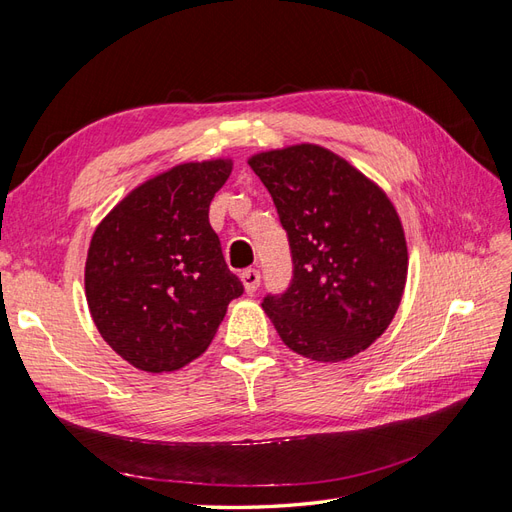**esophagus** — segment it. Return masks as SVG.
Wrapping results in <instances>:
<instances>
[{"mask_svg": "<svg viewBox=\"0 0 512 512\" xmlns=\"http://www.w3.org/2000/svg\"><path fill=\"white\" fill-rule=\"evenodd\" d=\"M241 280H243L247 294H254L260 288V273L256 269H245L241 273Z\"/></svg>", "mask_w": 512, "mask_h": 512, "instance_id": "1", "label": "esophagus"}]
</instances>
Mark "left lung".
Instances as JSON below:
<instances>
[{"label": "left lung", "mask_w": 512, "mask_h": 512, "mask_svg": "<svg viewBox=\"0 0 512 512\" xmlns=\"http://www.w3.org/2000/svg\"><path fill=\"white\" fill-rule=\"evenodd\" d=\"M288 235L292 280L262 309L307 359L359 354L389 327L408 275V247L386 194L333 151L294 145L250 158Z\"/></svg>", "instance_id": "8db88e82"}]
</instances>
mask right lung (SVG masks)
I'll return each mask as SVG.
<instances>
[{"instance_id":"obj_1","label":"right lung","mask_w":512,"mask_h":512,"mask_svg":"<svg viewBox=\"0 0 512 512\" xmlns=\"http://www.w3.org/2000/svg\"><path fill=\"white\" fill-rule=\"evenodd\" d=\"M230 160L188 162L138 185L89 243L85 294L104 342L130 365L162 374L203 354L243 294L226 267L209 205Z\"/></svg>"}]
</instances>
